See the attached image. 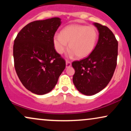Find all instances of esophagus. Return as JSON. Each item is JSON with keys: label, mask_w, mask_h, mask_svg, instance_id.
<instances>
[{"label": "esophagus", "mask_w": 131, "mask_h": 131, "mask_svg": "<svg viewBox=\"0 0 131 131\" xmlns=\"http://www.w3.org/2000/svg\"><path fill=\"white\" fill-rule=\"evenodd\" d=\"M71 66V63L70 62V61H66V67L67 68H69Z\"/></svg>", "instance_id": "34e87169"}]
</instances>
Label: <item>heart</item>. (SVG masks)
<instances>
[{
	"instance_id": "heart-1",
	"label": "heart",
	"mask_w": 131,
	"mask_h": 131,
	"mask_svg": "<svg viewBox=\"0 0 131 131\" xmlns=\"http://www.w3.org/2000/svg\"><path fill=\"white\" fill-rule=\"evenodd\" d=\"M98 39V31L94 26L74 24L64 27L60 35L54 36L53 43L59 54L67 50L68 43L71 55H75L76 58L81 59L89 56L94 51Z\"/></svg>"
}]
</instances>
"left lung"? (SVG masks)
Masks as SVG:
<instances>
[{
  "label": "left lung",
  "mask_w": 131,
  "mask_h": 131,
  "mask_svg": "<svg viewBox=\"0 0 131 131\" xmlns=\"http://www.w3.org/2000/svg\"><path fill=\"white\" fill-rule=\"evenodd\" d=\"M99 39L95 48L87 58L72 63L75 70L73 81L78 91L92 95L103 90L113 76L117 64L118 43L108 27L97 23Z\"/></svg>",
  "instance_id": "obj_1"
}]
</instances>
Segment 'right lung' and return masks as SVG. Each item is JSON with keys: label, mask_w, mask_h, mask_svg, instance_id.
Returning a JSON list of instances; mask_svg holds the SVG:
<instances>
[{"label": "right lung", "mask_w": 131, "mask_h": 131, "mask_svg": "<svg viewBox=\"0 0 131 131\" xmlns=\"http://www.w3.org/2000/svg\"><path fill=\"white\" fill-rule=\"evenodd\" d=\"M61 23L58 17L32 21L19 31L14 40L16 74L23 85L34 94L43 95L52 91L65 68V61L53 43Z\"/></svg>", "instance_id": "obj_1"}]
</instances>
